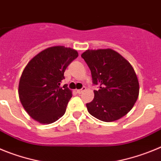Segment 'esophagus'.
I'll return each instance as SVG.
<instances>
[{"label":"esophagus","instance_id":"34e87169","mask_svg":"<svg viewBox=\"0 0 161 161\" xmlns=\"http://www.w3.org/2000/svg\"><path fill=\"white\" fill-rule=\"evenodd\" d=\"M85 89H85V87L82 88L81 89H77V90H76V93H77L78 94H81V93H83V92L85 90Z\"/></svg>","mask_w":161,"mask_h":161}]
</instances>
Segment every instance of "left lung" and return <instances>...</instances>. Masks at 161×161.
I'll use <instances>...</instances> for the list:
<instances>
[{"mask_svg": "<svg viewBox=\"0 0 161 161\" xmlns=\"http://www.w3.org/2000/svg\"><path fill=\"white\" fill-rule=\"evenodd\" d=\"M81 57L90 69L93 83L99 86L93 91V100L86 104L89 113L103 122L123 118L139 97V80L133 67L109 48L86 50Z\"/></svg>", "mask_w": 161, "mask_h": 161, "instance_id": "obj_1", "label": "left lung"}]
</instances>
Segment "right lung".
Masks as SVG:
<instances>
[{
    "instance_id": "add662e5",
    "label": "right lung",
    "mask_w": 161,
    "mask_h": 161,
    "mask_svg": "<svg viewBox=\"0 0 161 161\" xmlns=\"http://www.w3.org/2000/svg\"><path fill=\"white\" fill-rule=\"evenodd\" d=\"M78 56L76 50L64 46L46 48L24 68L18 85L20 102L34 120L50 124L64 114L72 91L59 87L67 67Z\"/></svg>"
}]
</instances>
